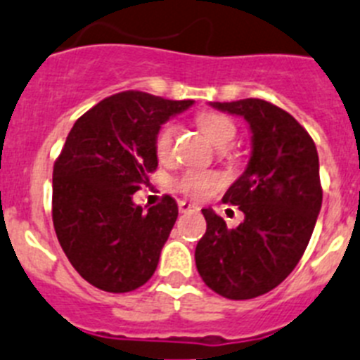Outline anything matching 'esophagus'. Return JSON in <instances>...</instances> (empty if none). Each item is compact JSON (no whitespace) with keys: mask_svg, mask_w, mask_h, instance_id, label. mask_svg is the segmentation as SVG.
<instances>
[{"mask_svg":"<svg viewBox=\"0 0 360 360\" xmlns=\"http://www.w3.org/2000/svg\"><path fill=\"white\" fill-rule=\"evenodd\" d=\"M177 205H179V212H183V214H184V212L199 210L198 205H192V202H188V201H179Z\"/></svg>","mask_w":360,"mask_h":360,"instance_id":"34e87169","label":"esophagus"}]
</instances>
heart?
<instances>
[{"label": "heart", "instance_id": "b5f03b06", "mask_svg": "<svg viewBox=\"0 0 360 360\" xmlns=\"http://www.w3.org/2000/svg\"><path fill=\"white\" fill-rule=\"evenodd\" d=\"M198 123L201 127L202 132L208 136L212 143L219 148H226L228 145H232V141L237 136V127L230 117L223 114H215V112H205L198 117ZM177 128L174 123H162L159 130L155 132L154 137V148L155 155L161 161H167L172 158L174 152V141H176ZM219 184V177L210 172H199V170H188L184 172L183 176L176 181V186L188 198L202 199L206 198L212 190Z\"/></svg>", "mask_w": 360, "mask_h": 360}]
</instances>
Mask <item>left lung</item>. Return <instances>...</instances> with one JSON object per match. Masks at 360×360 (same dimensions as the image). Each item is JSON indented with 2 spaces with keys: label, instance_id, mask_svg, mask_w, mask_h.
Segmentation results:
<instances>
[{
  "label": "left lung",
  "instance_id": "obj_1",
  "mask_svg": "<svg viewBox=\"0 0 360 360\" xmlns=\"http://www.w3.org/2000/svg\"><path fill=\"white\" fill-rule=\"evenodd\" d=\"M210 106L245 117L252 155L223 198L239 206L245 221L228 228L202 208L206 233L195 266L208 288L245 301L279 286L304 254L323 205L319 155L310 134L279 106L254 98Z\"/></svg>",
  "mask_w": 360,
  "mask_h": 360
}]
</instances>
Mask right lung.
Masks as SVG:
<instances>
[{
    "mask_svg": "<svg viewBox=\"0 0 360 360\" xmlns=\"http://www.w3.org/2000/svg\"><path fill=\"white\" fill-rule=\"evenodd\" d=\"M192 105L128 90L72 127L54 162L52 221L70 264L96 288L132 292L154 275L177 202L165 195L145 212L132 195L158 168L159 127Z\"/></svg>",
    "mask_w": 360,
    "mask_h": 360,
    "instance_id": "1",
    "label": "right lung"
}]
</instances>
